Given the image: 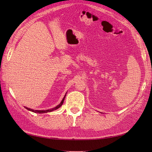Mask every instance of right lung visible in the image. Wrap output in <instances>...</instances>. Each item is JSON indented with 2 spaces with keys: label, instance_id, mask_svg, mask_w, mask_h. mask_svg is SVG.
<instances>
[{
  "label": "right lung",
  "instance_id": "add662e5",
  "mask_svg": "<svg viewBox=\"0 0 152 152\" xmlns=\"http://www.w3.org/2000/svg\"><path fill=\"white\" fill-rule=\"evenodd\" d=\"M66 93H67V92H66ZM66 94H65V95L64 96V97H63V100H62V101H61V102L59 103V104H58L57 106H56V107H54V108H51V109H49V110H33V109H31V108H27V107H26V106H24V107H25V108H26L27 110H29V111H31V112H34V113H38V114H43V113L51 112H52V111H53V110H57V109H58L59 108H60L61 106H62L63 103V102H64V98H65V96H66Z\"/></svg>",
  "mask_w": 152,
  "mask_h": 152
}]
</instances>
